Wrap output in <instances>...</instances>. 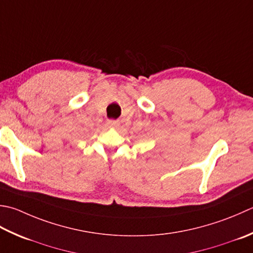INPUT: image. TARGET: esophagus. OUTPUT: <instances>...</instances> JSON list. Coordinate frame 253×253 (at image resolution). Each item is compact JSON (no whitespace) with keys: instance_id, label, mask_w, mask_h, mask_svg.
<instances>
[{"instance_id":"obj_1","label":"esophagus","mask_w":253,"mask_h":253,"mask_svg":"<svg viewBox=\"0 0 253 253\" xmlns=\"http://www.w3.org/2000/svg\"><path fill=\"white\" fill-rule=\"evenodd\" d=\"M107 125L110 127H117V126H120V122L115 121V120H110V121H107Z\"/></svg>"}]
</instances>
